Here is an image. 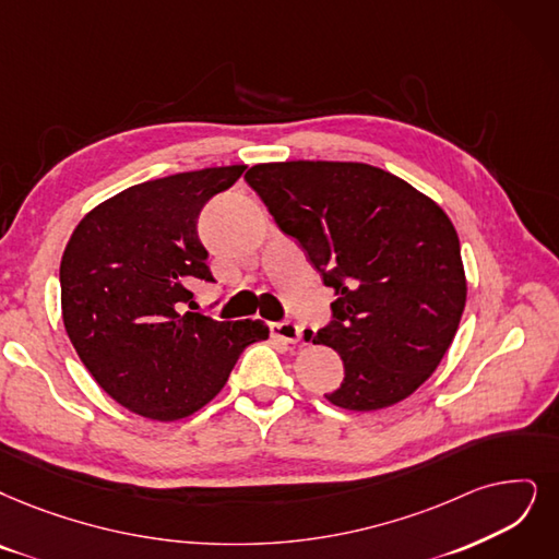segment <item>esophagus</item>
I'll use <instances>...</instances> for the list:
<instances>
[{"label":"esophagus","instance_id":"34e87169","mask_svg":"<svg viewBox=\"0 0 559 559\" xmlns=\"http://www.w3.org/2000/svg\"><path fill=\"white\" fill-rule=\"evenodd\" d=\"M271 332H273V337H275V340H282V342H286V344H296V342H300V334H302L300 325H298V323H294V321L271 323Z\"/></svg>","mask_w":559,"mask_h":559}]
</instances>
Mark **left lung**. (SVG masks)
<instances>
[{"mask_svg": "<svg viewBox=\"0 0 559 559\" xmlns=\"http://www.w3.org/2000/svg\"><path fill=\"white\" fill-rule=\"evenodd\" d=\"M245 178L337 296L330 323L305 332L342 355L344 381L325 399L365 413L411 396L448 353L465 307L450 217L365 163H267Z\"/></svg>", "mask_w": 559, "mask_h": 559, "instance_id": "1", "label": "left lung"}]
</instances>
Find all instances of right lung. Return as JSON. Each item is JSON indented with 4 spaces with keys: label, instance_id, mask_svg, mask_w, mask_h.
I'll list each match as a JSON object with an SVG mask.
<instances>
[{
    "label": "right lung",
    "instance_id": "add662e5",
    "mask_svg": "<svg viewBox=\"0 0 559 559\" xmlns=\"http://www.w3.org/2000/svg\"><path fill=\"white\" fill-rule=\"evenodd\" d=\"M245 165L155 178L107 199L61 257L66 332L96 383L132 413L171 421L225 388L240 353L267 340L263 321H217L194 307L213 284L197 219Z\"/></svg>",
    "mask_w": 559,
    "mask_h": 559
}]
</instances>
